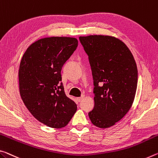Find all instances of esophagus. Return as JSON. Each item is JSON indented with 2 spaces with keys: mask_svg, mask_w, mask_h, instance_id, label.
<instances>
[{
  "mask_svg": "<svg viewBox=\"0 0 158 158\" xmlns=\"http://www.w3.org/2000/svg\"><path fill=\"white\" fill-rule=\"evenodd\" d=\"M84 96H81V97H79V98H77V101L78 102H81V101H82V99L84 98Z\"/></svg>",
  "mask_w": 158,
  "mask_h": 158,
  "instance_id": "1",
  "label": "esophagus"
}]
</instances>
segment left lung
Here are the masks:
<instances>
[{
  "mask_svg": "<svg viewBox=\"0 0 158 158\" xmlns=\"http://www.w3.org/2000/svg\"><path fill=\"white\" fill-rule=\"evenodd\" d=\"M94 79V107L89 112L95 126L107 128L119 122L133 103L138 70L131 51L114 37L80 36Z\"/></svg>",
  "mask_w": 158,
  "mask_h": 158,
  "instance_id": "obj_1",
  "label": "left lung"
}]
</instances>
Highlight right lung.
<instances>
[{"instance_id":"1","label":"right lung","mask_w":158,"mask_h":158,"mask_svg":"<svg viewBox=\"0 0 158 158\" xmlns=\"http://www.w3.org/2000/svg\"><path fill=\"white\" fill-rule=\"evenodd\" d=\"M78 46L70 37H49L32 44L19 69V93L25 106L40 122L52 128L65 127L77 111L67 97L61 70Z\"/></svg>"}]
</instances>
